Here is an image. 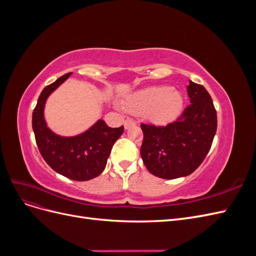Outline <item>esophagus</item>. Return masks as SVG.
Wrapping results in <instances>:
<instances>
[{
  "mask_svg": "<svg viewBox=\"0 0 256 256\" xmlns=\"http://www.w3.org/2000/svg\"><path fill=\"white\" fill-rule=\"evenodd\" d=\"M136 120H132V118H127V120H125V124H124V126H125L126 129H128V128H130V127H134V126H136Z\"/></svg>",
  "mask_w": 256,
  "mask_h": 256,
  "instance_id": "34e87169",
  "label": "esophagus"
}]
</instances>
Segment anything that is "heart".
Returning <instances> with one entry per match:
<instances>
[{"label": "heart", "instance_id": "b5f03b06", "mask_svg": "<svg viewBox=\"0 0 256 256\" xmlns=\"http://www.w3.org/2000/svg\"><path fill=\"white\" fill-rule=\"evenodd\" d=\"M126 106L136 114L146 113L154 122L166 124L180 112L182 97L171 86H154L131 95Z\"/></svg>", "mask_w": 256, "mask_h": 256}]
</instances>
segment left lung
<instances>
[{"mask_svg": "<svg viewBox=\"0 0 256 256\" xmlns=\"http://www.w3.org/2000/svg\"><path fill=\"white\" fill-rule=\"evenodd\" d=\"M190 104L166 126L141 124V156L148 171L164 180L187 176L204 161L216 131V111L203 85L190 81Z\"/></svg>", "mask_w": 256, "mask_h": 256, "instance_id": "1", "label": "left lung"}]
</instances>
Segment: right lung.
I'll list each match as a JSON object with an SVG mask.
<instances>
[{"label":"right lung","mask_w":256,"mask_h":256,"mask_svg":"<svg viewBox=\"0 0 256 256\" xmlns=\"http://www.w3.org/2000/svg\"><path fill=\"white\" fill-rule=\"evenodd\" d=\"M72 74L62 76L42 90L33 111L32 126L38 150L49 166L69 180L85 182L102 173L114 143L124 132V126L111 128L104 120H98L76 136L64 138L52 132L44 118L46 100Z\"/></svg>","instance_id":"obj_1"}]
</instances>
